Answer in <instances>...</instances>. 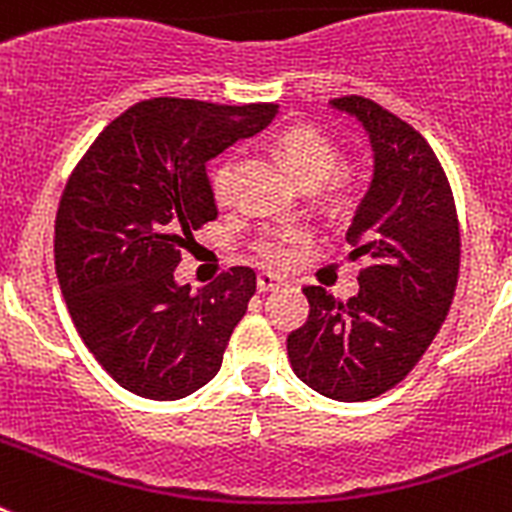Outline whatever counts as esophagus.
<instances>
[{"label":"esophagus","instance_id":"34e87169","mask_svg":"<svg viewBox=\"0 0 512 512\" xmlns=\"http://www.w3.org/2000/svg\"><path fill=\"white\" fill-rule=\"evenodd\" d=\"M256 284H259V292H271V289L282 287V279L274 277V274H269V271H261L259 279H256Z\"/></svg>","mask_w":512,"mask_h":512}]
</instances>
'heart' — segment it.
Masks as SVG:
<instances>
[{
	"label": "heart",
	"mask_w": 512,
	"mask_h": 512,
	"mask_svg": "<svg viewBox=\"0 0 512 512\" xmlns=\"http://www.w3.org/2000/svg\"><path fill=\"white\" fill-rule=\"evenodd\" d=\"M277 151L284 164L302 184H320L338 164V146L330 135L312 125H289L277 135ZM361 189V176L354 169H338L328 179V200L336 205L356 200ZM212 194L217 205L233 200V166L223 164L212 176ZM310 243V233L302 228L266 230L253 241V256L271 269H289L297 264L302 251Z\"/></svg>",
	"instance_id": "obj_1"
}]
</instances>
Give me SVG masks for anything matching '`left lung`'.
<instances>
[{"label":"left lung","instance_id":"left-lung-1","mask_svg":"<svg viewBox=\"0 0 512 512\" xmlns=\"http://www.w3.org/2000/svg\"><path fill=\"white\" fill-rule=\"evenodd\" d=\"M359 117L374 148L372 187L348 228L359 295L305 287L310 312L287 336L297 377L338 402L384 395L423 359L454 302L461 233L454 192L428 140L366 97L333 99Z\"/></svg>","mask_w":512,"mask_h":512}]
</instances>
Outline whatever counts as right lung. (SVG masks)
<instances>
[{"instance_id":"1","label":"right lung","mask_w":512,"mask_h":512,"mask_svg":"<svg viewBox=\"0 0 512 512\" xmlns=\"http://www.w3.org/2000/svg\"><path fill=\"white\" fill-rule=\"evenodd\" d=\"M274 115L269 102L143 99L71 171L53 235L58 284L84 346L133 395L179 400L223 364L256 274L230 266L192 292L174 269L194 230L217 217L210 158Z\"/></svg>"}]
</instances>
